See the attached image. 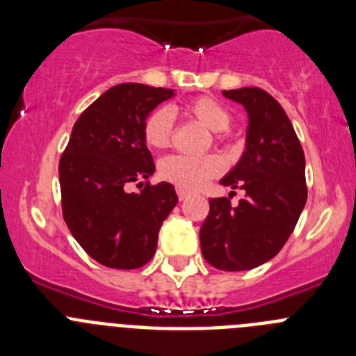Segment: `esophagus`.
<instances>
[{"instance_id":"34e87169","label":"esophagus","mask_w":356,"mask_h":356,"mask_svg":"<svg viewBox=\"0 0 356 356\" xmlns=\"http://www.w3.org/2000/svg\"><path fill=\"white\" fill-rule=\"evenodd\" d=\"M176 193H178V197H180V200H187V197L191 196V193H188V191H185V188H181V187H176Z\"/></svg>"}]
</instances>
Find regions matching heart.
Listing matches in <instances>:
<instances>
[{"label": "heart", "mask_w": 356, "mask_h": 356, "mask_svg": "<svg viewBox=\"0 0 356 356\" xmlns=\"http://www.w3.org/2000/svg\"><path fill=\"white\" fill-rule=\"evenodd\" d=\"M185 114L212 131H226L232 124L228 108L212 97H197L185 106ZM144 140L153 149L168 147L172 137V112L165 106L155 108L144 121ZM160 176L185 191H196L221 171V162L212 155H171L160 162Z\"/></svg>", "instance_id": "obj_1"}]
</instances>
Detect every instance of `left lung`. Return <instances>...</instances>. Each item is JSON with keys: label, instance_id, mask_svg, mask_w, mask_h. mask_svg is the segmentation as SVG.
I'll list each match as a JSON object with an SVG mask.
<instances>
[{"label": "left lung", "instance_id": "1", "mask_svg": "<svg viewBox=\"0 0 356 356\" xmlns=\"http://www.w3.org/2000/svg\"><path fill=\"white\" fill-rule=\"evenodd\" d=\"M248 112L246 149L221 185L244 188L232 207L212 197L200 229L207 262L221 271H248L271 260L291 237L307 203L305 153L291 119L271 94L259 87L222 90Z\"/></svg>", "mask_w": 356, "mask_h": 356}]
</instances>
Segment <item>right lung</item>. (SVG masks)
Returning <instances> with one entry per match:
<instances>
[{
  "instance_id": "1",
  "label": "right lung",
  "mask_w": 356,
  "mask_h": 356,
  "mask_svg": "<svg viewBox=\"0 0 356 356\" xmlns=\"http://www.w3.org/2000/svg\"><path fill=\"white\" fill-rule=\"evenodd\" d=\"M172 89L115 85L83 110L58 163L62 213L72 237L102 266L137 269L156 251L159 232L178 203L168 181L149 185L155 163L143 127ZM144 179L140 193L124 185Z\"/></svg>"
}]
</instances>
